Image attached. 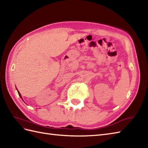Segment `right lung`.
<instances>
[{"label":"right lung","instance_id":"right-lung-1","mask_svg":"<svg viewBox=\"0 0 148 148\" xmlns=\"http://www.w3.org/2000/svg\"><path fill=\"white\" fill-rule=\"evenodd\" d=\"M18 95H19V96H20V97H21V99H22V96H21V94H20V92L18 91Z\"/></svg>","mask_w":148,"mask_h":148}]
</instances>
